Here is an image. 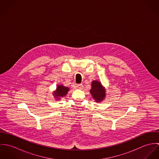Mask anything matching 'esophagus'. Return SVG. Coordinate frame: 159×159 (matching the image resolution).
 Wrapping results in <instances>:
<instances>
[{"label": "esophagus", "instance_id": "34e87169", "mask_svg": "<svg viewBox=\"0 0 159 159\" xmlns=\"http://www.w3.org/2000/svg\"><path fill=\"white\" fill-rule=\"evenodd\" d=\"M76 88L77 89H83V84H77V85L76 86Z\"/></svg>", "mask_w": 159, "mask_h": 159}]
</instances>
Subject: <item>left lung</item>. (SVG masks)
<instances>
[{
	"label": "left lung",
	"mask_w": 159,
	"mask_h": 159,
	"mask_svg": "<svg viewBox=\"0 0 159 159\" xmlns=\"http://www.w3.org/2000/svg\"><path fill=\"white\" fill-rule=\"evenodd\" d=\"M90 93L92 97L97 103L102 102L106 97V89L99 81L93 80L92 82Z\"/></svg>",
	"instance_id": "obj_1"
}]
</instances>
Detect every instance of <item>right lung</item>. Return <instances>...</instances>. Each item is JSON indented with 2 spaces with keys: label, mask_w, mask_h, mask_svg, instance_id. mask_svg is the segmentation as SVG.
<instances>
[{
  "label": "right lung",
  "mask_w": 159,
  "mask_h": 159,
  "mask_svg": "<svg viewBox=\"0 0 159 159\" xmlns=\"http://www.w3.org/2000/svg\"><path fill=\"white\" fill-rule=\"evenodd\" d=\"M69 91H70V89L68 87H66L62 84H60L57 86L56 89L53 91L52 95L55 100L59 101L61 99V98L66 97Z\"/></svg>",
  "instance_id": "1"
}]
</instances>
